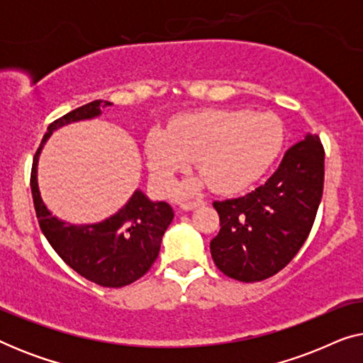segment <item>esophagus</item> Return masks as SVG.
<instances>
[{"mask_svg":"<svg viewBox=\"0 0 363 363\" xmlns=\"http://www.w3.org/2000/svg\"><path fill=\"white\" fill-rule=\"evenodd\" d=\"M201 205H203V201H190V203H183V205H182V210H183V211H191V210H195V208L201 206Z\"/></svg>","mask_w":363,"mask_h":363,"instance_id":"obj_1","label":"esophagus"}]
</instances>
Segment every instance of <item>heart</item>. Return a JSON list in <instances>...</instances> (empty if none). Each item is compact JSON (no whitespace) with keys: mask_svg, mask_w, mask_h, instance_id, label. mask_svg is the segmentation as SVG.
I'll use <instances>...</instances> for the list:
<instances>
[{"mask_svg":"<svg viewBox=\"0 0 363 363\" xmlns=\"http://www.w3.org/2000/svg\"><path fill=\"white\" fill-rule=\"evenodd\" d=\"M284 127L267 112L210 108L178 117L170 132L152 127L145 137V162L158 193H168L191 162L203 178L177 188V196H191L203 185L233 195L256 183L279 155Z\"/></svg>","mask_w":363,"mask_h":363,"instance_id":"heart-1","label":"heart"}]
</instances>
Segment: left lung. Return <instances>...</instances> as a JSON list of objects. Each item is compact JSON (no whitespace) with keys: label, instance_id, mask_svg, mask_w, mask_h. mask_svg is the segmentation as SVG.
<instances>
[{"label":"left lung","instance_id":"8db88e82","mask_svg":"<svg viewBox=\"0 0 363 363\" xmlns=\"http://www.w3.org/2000/svg\"><path fill=\"white\" fill-rule=\"evenodd\" d=\"M324 190V147L307 133L284 153L264 185L215 201L221 230L210 242L218 269L241 282L264 281L297 255L309 236Z\"/></svg>","mask_w":363,"mask_h":363}]
</instances>
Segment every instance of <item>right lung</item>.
Wrapping results in <instances>:
<instances>
[{"label": "right lung", "mask_w": 363, "mask_h": 363, "mask_svg": "<svg viewBox=\"0 0 363 363\" xmlns=\"http://www.w3.org/2000/svg\"><path fill=\"white\" fill-rule=\"evenodd\" d=\"M112 104L89 102L48 127L33 160L31 191L39 226L61 259L87 281L102 287H123L140 279L155 262L162 238L173 220L172 206L165 201H152L137 188L112 216L99 223L76 225L52 215L43 201L38 183L39 155L52 132L69 123L102 116V108Z\"/></svg>", "instance_id": "add662e5"}]
</instances>
